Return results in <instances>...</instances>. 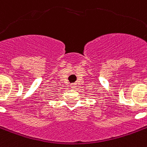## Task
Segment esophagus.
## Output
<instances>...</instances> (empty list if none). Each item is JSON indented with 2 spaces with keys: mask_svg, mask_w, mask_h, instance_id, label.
<instances>
[{
  "mask_svg": "<svg viewBox=\"0 0 147 147\" xmlns=\"http://www.w3.org/2000/svg\"><path fill=\"white\" fill-rule=\"evenodd\" d=\"M71 88H72V89H75V88H76V84H71Z\"/></svg>",
  "mask_w": 147,
  "mask_h": 147,
  "instance_id": "34e87169",
  "label": "esophagus"
}]
</instances>
